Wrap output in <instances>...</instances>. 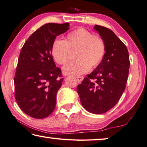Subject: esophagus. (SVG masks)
I'll return each instance as SVG.
<instances>
[{
  "mask_svg": "<svg viewBox=\"0 0 147 147\" xmlns=\"http://www.w3.org/2000/svg\"><path fill=\"white\" fill-rule=\"evenodd\" d=\"M77 80H78V83H81V81H82L83 80V79H84V78L83 76H80V77H77Z\"/></svg>",
  "mask_w": 147,
  "mask_h": 147,
  "instance_id": "1",
  "label": "esophagus"
}]
</instances>
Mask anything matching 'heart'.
<instances>
[{"label":"heart","instance_id":"b5f03b06","mask_svg":"<svg viewBox=\"0 0 147 147\" xmlns=\"http://www.w3.org/2000/svg\"><path fill=\"white\" fill-rule=\"evenodd\" d=\"M78 61L62 68L65 75L79 76L90 70V67L100 64L105 53V45L99 36H93L85 28H79L68 34L65 40H56L53 43L51 55L55 62L66 64L69 61V50H76Z\"/></svg>","mask_w":147,"mask_h":147}]
</instances>
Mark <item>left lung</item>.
I'll return each instance as SVG.
<instances>
[{"instance_id":"8db88e82","label":"left lung","mask_w":147,"mask_h":147,"mask_svg":"<svg viewBox=\"0 0 147 147\" xmlns=\"http://www.w3.org/2000/svg\"><path fill=\"white\" fill-rule=\"evenodd\" d=\"M94 28L105 43V56L78 86L77 92L86 111L102 114L113 107L124 92L129 73V53L111 30L97 25Z\"/></svg>"}]
</instances>
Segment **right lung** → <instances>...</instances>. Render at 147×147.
Wrapping results in <instances>:
<instances>
[{
	"mask_svg": "<svg viewBox=\"0 0 147 147\" xmlns=\"http://www.w3.org/2000/svg\"><path fill=\"white\" fill-rule=\"evenodd\" d=\"M69 25L45 24L31 34L21 50L14 78L15 98L21 109L34 119L47 117L55 109L64 78L53 59L51 47Z\"/></svg>",
	"mask_w": 147,
	"mask_h": 147,
	"instance_id": "1",
	"label": "right lung"
}]
</instances>
